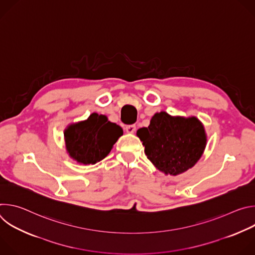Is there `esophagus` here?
<instances>
[{"label":"esophagus","mask_w":255,"mask_h":255,"mask_svg":"<svg viewBox=\"0 0 255 255\" xmlns=\"http://www.w3.org/2000/svg\"><path fill=\"white\" fill-rule=\"evenodd\" d=\"M126 132L129 134H133L136 131V126L135 125H128L126 126Z\"/></svg>","instance_id":"34e87169"}]
</instances>
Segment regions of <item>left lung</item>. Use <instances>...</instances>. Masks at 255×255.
I'll use <instances>...</instances> for the list:
<instances>
[{
  "label": "left lung",
  "mask_w": 255,
  "mask_h": 255,
  "mask_svg": "<svg viewBox=\"0 0 255 255\" xmlns=\"http://www.w3.org/2000/svg\"><path fill=\"white\" fill-rule=\"evenodd\" d=\"M144 152L164 174L178 175L192 168L202 157L207 145L203 123L195 116H171L155 113L148 127L137 130Z\"/></svg>",
  "instance_id": "1"
}]
</instances>
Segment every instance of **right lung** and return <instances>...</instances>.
<instances>
[{"instance_id":"obj_1","label":"right lung","mask_w":255,"mask_h":255,"mask_svg":"<svg viewBox=\"0 0 255 255\" xmlns=\"http://www.w3.org/2000/svg\"><path fill=\"white\" fill-rule=\"evenodd\" d=\"M63 134L69 157L87 165L101 161L110 153L123 130L106 115L93 113L84 121L69 124Z\"/></svg>"}]
</instances>
